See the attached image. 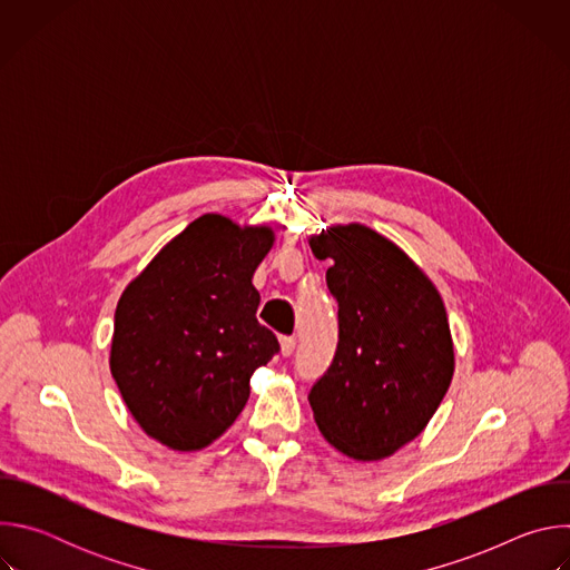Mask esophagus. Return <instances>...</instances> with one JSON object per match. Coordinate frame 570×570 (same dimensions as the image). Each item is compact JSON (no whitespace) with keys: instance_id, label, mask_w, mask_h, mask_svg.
Masks as SVG:
<instances>
[{"instance_id":"esophagus-1","label":"esophagus","mask_w":570,"mask_h":570,"mask_svg":"<svg viewBox=\"0 0 570 570\" xmlns=\"http://www.w3.org/2000/svg\"><path fill=\"white\" fill-rule=\"evenodd\" d=\"M295 338L293 336H284L279 338V350H282V356H291L295 352Z\"/></svg>"}]
</instances>
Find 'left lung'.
<instances>
[{
	"mask_svg": "<svg viewBox=\"0 0 570 570\" xmlns=\"http://www.w3.org/2000/svg\"><path fill=\"white\" fill-rule=\"evenodd\" d=\"M332 262L338 350L308 394L313 420L334 449L383 460L413 442L435 415L455 370L440 291L396 243L347 223L308 238Z\"/></svg>",
	"mask_w": 570,
	"mask_h": 570,
	"instance_id": "1",
	"label": "left lung"
}]
</instances>
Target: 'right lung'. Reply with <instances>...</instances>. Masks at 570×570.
Wrapping results in <instances>:
<instances>
[{"label":"right lung","instance_id":"1","mask_svg":"<svg viewBox=\"0 0 570 570\" xmlns=\"http://www.w3.org/2000/svg\"><path fill=\"white\" fill-rule=\"evenodd\" d=\"M273 243L268 225L203 214L121 293L110 372L148 438L200 451L240 415L250 376L279 352L253 286Z\"/></svg>","mask_w":570,"mask_h":570}]
</instances>
